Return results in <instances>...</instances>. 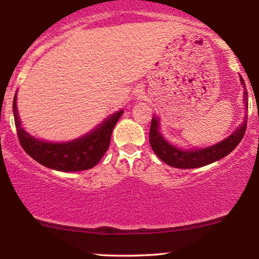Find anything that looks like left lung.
Instances as JSON below:
<instances>
[{
    "mask_svg": "<svg viewBox=\"0 0 259 259\" xmlns=\"http://www.w3.org/2000/svg\"><path fill=\"white\" fill-rule=\"evenodd\" d=\"M240 80H241L243 88H245L243 95H245L246 108H247V89H246L243 79L241 78ZM246 126H247V123L245 120V123L241 124L240 127H237L234 134H231L228 139L223 140L222 142L214 145V146L202 148V150L184 151L174 147L173 145H170L163 139V136L158 132V119L152 118L150 127V145L152 147L153 152L170 167L181 169L200 168L203 167V165L210 164V163L215 162L218 159H222L223 157L230 153L242 140L246 132Z\"/></svg>",
    "mask_w": 259,
    "mask_h": 259,
    "instance_id": "obj_1",
    "label": "left lung"
}]
</instances>
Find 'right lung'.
Returning <instances> with one entry per match:
<instances>
[{
  "instance_id": "1",
  "label": "right lung",
  "mask_w": 259,
  "mask_h": 259,
  "mask_svg": "<svg viewBox=\"0 0 259 259\" xmlns=\"http://www.w3.org/2000/svg\"><path fill=\"white\" fill-rule=\"evenodd\" d=\"M16 101L17 94L13 99L14 123L23 150L40 164L59 171L86 170L95 167L108 150L113 127L123 114V111H120L111 115L96 130L84 138L64 144H50L38 141L25 133L20 125Z\"/></svg>"
}]
</instances>
